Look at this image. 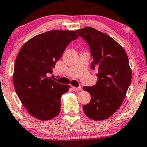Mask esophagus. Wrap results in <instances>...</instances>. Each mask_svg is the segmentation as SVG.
Instances as JSON below:
<instances>
[{
    "label": "esophagus",
    "instance_id": "34e87169",
    "mask_svg": "<svg viewBox=\"0 0 147 147\" xmlns=\"http://www.w3.org/2000/svg\"><path fill=\"white\" fill-rule=\"evenodd\" d=\"M72 89L74 91H75V92H79V91L81 90V86H79L78 87H76L72 86Z\"/></svg>",
    "mask_w": 147,
    "mask_h": 147
}]
</instances>
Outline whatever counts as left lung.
Segmentation results:
<instances>
[{
	"label": "left lung",
	"instance_id": "1",
	"mask_svg": "<svg viewBox=\"0 0 147 147\" xmlns=\"http://www.w3.org/2000/svg\"><path fill=\"white\" fill-rule=\"evenodd\" d=\"M88 45L93 57L92 70H98L95 85L83 87L90 94V103L83 107L89 118L102 121L118 110L131 79L127 55L123 48L105 33L92 27L76 30Z\"/></svg>",
	"mask_w": 147,
	"mask_h": 147
}]
</instances>
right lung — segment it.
<instances>
[{"label":"right lung","mask_w":147,"mask_h":147,"mask_svg":"<svg viewBox=\"0 0 147 147\" xmlns=\"http://www.w3.org/2000/svg\"><path fill=\"white\" fill-rule=\"evenodd\" d=\"M77 37L76 31H48L27 41L17 55L15 90L28 112L38 119L50 120L60 113V98L70 86L48 76L68 45Z\"/></svg>","instance_id":"right-lung-1"}]
</instances>
